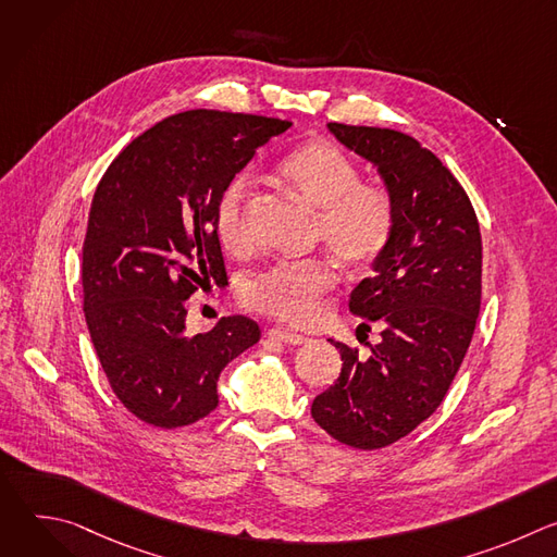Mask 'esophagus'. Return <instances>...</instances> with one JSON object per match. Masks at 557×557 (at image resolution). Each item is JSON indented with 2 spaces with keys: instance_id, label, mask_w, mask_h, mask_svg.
<instances>
[{
  "instance_id": "obj_1",
  "label": "esophagus",
  "mask_w": 557,
  "mask_h": 557,
  "mask_svg": "<svg viewBox=\"0 0 557 557\" xmlns=\"http://www.w3.org/2000/svg\"><path fill=\"white\" fill-rule=\"evenodd\" d=\"M267 335H269L271 339L282 342V344H288V346H301V344L308 342V337L297 335V333H290V331H282V329H271Z\"/></svg>"
}]
</instances>
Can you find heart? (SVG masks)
Returning <instances> with one entry per match:
<instances>
[{"label": "heart", "mask_w": 557, "mask_h": 557, "mask_svg": "<svg viewBox=\"0 0 557 557\" xmlns=\"http://www.w3.org/2000/svg\"><path fill=\"white\" fill-rule=\"evenodd\" d=\"M275 176L299 194L317 215L322 243L350 271L370 267L387 247L394 228L389 194L379 185L361 183L359 168L329 140H306L275 163ZM251 185L235 176L218 196L213 231L228 253H245L249 235ZM335 284V271L320 260L277 264L256 275L245 299L251 308L286 324H308L320 310V297Z\"/></svg>", "instance_id": "obj_1"}]
</instances>
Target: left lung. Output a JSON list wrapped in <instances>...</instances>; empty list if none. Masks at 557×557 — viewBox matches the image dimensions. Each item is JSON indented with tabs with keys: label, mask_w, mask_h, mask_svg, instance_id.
Wrapping results in <instances>:
<instances>
[{
	"label": "left lung",
	"mask_w": 557,
	"mask_h": 557,
	"mask_svg": "<svg viewBox=\"0 0 557 557\" xmlns=\"http://www.w3.org/2000/svg\"><path fill=\"white\" fill-rule=\"evenodd\" d=\"M329 129L376 168L394 228L372 277L348 299L352 314L383 326L381 344L359 359L329 339L344 366L310 414L339 443L379 449L436 412L465 359L481 310V226L451 172L412 136L342 123Z\"/></svg>",
	"instance_id": "left-lung-1"
}]
</instances>
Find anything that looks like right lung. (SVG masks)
<instances>
[{
	"mask_svg": "<svg viewBox=\"0 0 557 557\" xmlns=\"http://www.w3.org/2000/svg\"><path fill=\"white\" fill-rule=\"evenodd\" d=\"M288 121L189 110L134 138L103 174L84 243V310L119 401L153 428L218 408L220 372L260 342L245 314L187 331L185 301L226 280L213 209L256 149Z\"/></svg>",
	"mask_w": 557,
	"mask_h": 557,
	"instance_id": "obj_1",
	"label": "right lung"
}]
</instances>
